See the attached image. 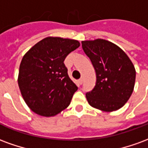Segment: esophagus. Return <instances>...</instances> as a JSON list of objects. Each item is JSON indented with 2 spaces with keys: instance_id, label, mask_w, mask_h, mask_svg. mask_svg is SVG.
Listing matches in <instances>:
<instances>
[{
  "instance_id": "obj_1",
  "label": "esophagus",
  "mask_w": 148,
  "mask_h": 148,
  "mask_svg": "<svg viewBox=\"0 0 148 148\" xmlns=\"http://www.w3.org/2000/svg\"><path fill=\"white\" fill-rule=\"evenodd\" d=\"M78 82H79V84H80V85H82V84L83 83V77H81L80 79L78 80Z\"/></svg>"
}]
</instances>
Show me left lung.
<instances>
[{"instance_id": "8db88e82", "label": "left lung", "mask_w": 148, "mask_h": 148, "mask_svg": "<svg viewBox=\"0 0 148 148\" xmlns=\"http://www.w3.org/2000/svg\"><path fill=\"white\" fill-rule=\"evenodd\" d=\"M96 72V85L86 94L90 106L104 112L121 109L133 92L136 70L125 52L101 39L82 42Z\"/></svg>"}]
</instances>
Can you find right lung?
<instances>
[{
    "instance_id": "add662e5",
    "label": "right lung",
    "mask_w": 148,
    "mask_h": 148,
    "mask_svg": "<svg viewBox=\"0 0 148 148\" xmlns=\"http://www.w3.org/2000/svg\"><path fill=\"white\" fill-rule=\"evenodd\" d=\"M79 46L74 39L47 37L24 55L18 85L25 103L36 114L53 116L69 106L77 86L69 77L64 60Z\"/></svg>"
}]
</instances>
